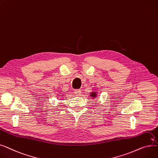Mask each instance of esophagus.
I'll use <instances>...</instances> for the list:
<instances>
[{"label":"esophagus","mask_w":158,"mask_h":158,"mask_svg":"<svg viewBox=\"0 0 158 158\" xmlns=\"http://www.w3.org/2000/svg\"><path fill=\"white\" fill-rule=\"evenodd\" d=\"M81 90L80 89H75V91H74V94H76V95H77V96H79V95H81Z\"/></svg>","instance_id":"1"}]
</instances>
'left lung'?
Segmentation results:
<instances>
[{
    "instance_id": "1",
    "label": "left lung",
    "mask_w": 158,
    "mask_h": 158,
    "mask_svg": "<svg viewBox=\"0 0 158 158\" xmlns=\"http://www.w3.org/2000/svg\"><path fill=\"white\" fill-rule=\"evenodd\" d=\"M91 96L93 97H96V94L95 92H93V93H92V94H91Z\"/></svg>"
}]
</instances>
